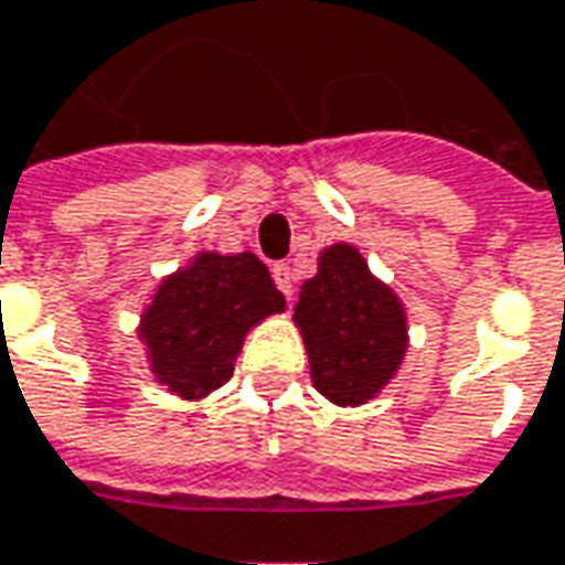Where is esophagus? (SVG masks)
<instances>
[{
  "instance_id": "esophagus-1",
  "label": "esophagus",
  "mask_w": 565,
  "mask_h": 565,
  "mask_svg": "<svg viewBox=\"0 0 565 565\" xmlns=\"http://www.w3.org/2000/svg\"><path fill=\"white\" fill-rule=\"evenodd\" d=\"M271 278H275V284H278V290H281L284 296H294L296 275L287 263H275V266H271Z\"/></svg>"
}]
</instances>
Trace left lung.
Listing matches in <instances>:
<instances>
[{
  "mask_svg": "<svg viewBox=\"0 0 565 565\" xmlns=\"http://www.w3.org/2000/svg\"><path fill=\"white\" fill-rule=\"evenodd\" d=\"M294 311L309 349L311 382L333 404H366L404 361V306L370 275L351 244L323 250Z\"/></svg>",
  "mask_w": 565,
  "mask_h": 565,
  "instance_id": "1",
  "label": "left lung"
}]
</instances>
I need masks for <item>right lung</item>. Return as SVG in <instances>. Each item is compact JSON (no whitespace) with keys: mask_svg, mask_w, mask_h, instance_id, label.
Listing matches in <instances>:
<instances>
[{"mask_svg":"<svg viewBox=\"0 0 565 565\" xmlns=\"http://www.w3.org/2000/svg\"><path fill=\"white\" fill-rule=\"evenodd\" d=\"M281 309V290L254 254H201L161 281L140 337L161 385L204 397L232 379L244 333Z\"/></svg>","mask_w":565,"mask_h":565,"instance_id":"obj_1","label":"right lung"}]
</instances>
